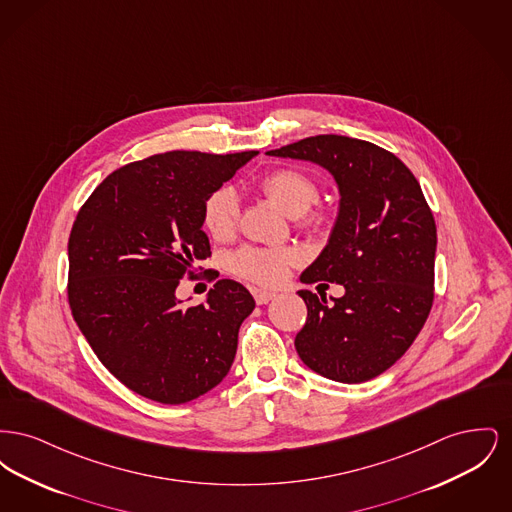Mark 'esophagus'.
I'll use <instances>...</instances> for the list:
<instances>
[{
  "mask_svg": "<svg viewBox=\"0 0 512 512\" xmlns=\"http://www.w3.org/2000/svg\"><path fill=\"white\" fill-rule=\"evenodd\" d=\"M253 297H255L257 305H267L270 299L276 297V293L265 292V290H253Z\"/></svg>",
  "mask_w": 512,
  "mask_h": 512,
  "instance_id": "esophagus-1",
  "label": "esophagus"
}]
</instances>
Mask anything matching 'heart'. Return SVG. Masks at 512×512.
<instances>
[{"mask_svg":"<svg viewBox=\"0 0 512 512\" xmlns=\"http://www.w3.org/2000/svg\"><path fill=\"white\" fill-rule=\"evenodd\" d=\"M259 188L301 224L318 226L320 213L307 209L318 199L317 180L299 169H276L259 180ZM240 219V201L232 188H219L203 203V224L215 240L234 236ZM297 261V253L288 247L244 245L230 257V270L259 286H276L284 280L288 268Z\"/></svg>","mask_w":512,"mask_h":512,"instance_id":"heart-1","label":"heart"}]
</instances>
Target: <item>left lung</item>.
I'll use <instances>...</instances> for the list:
<instances>
[{
	"instance_id": "1",
	"label": "left lung",
	"mask_w": 512,
	"mask_h": 512,
	"mask_svg": "<svg viewBox=\"0 0 512 512\" xmlns=\"http://www.w3.org/2000/svg\"><path fill=\"white\" fill-rule=\"evenodd\" d=\"M267 155L317 163L340 190L328 245L301 282H336L345 293L328 303L326 293L297 292L307 305L297 355L336 382L376 378L405 355L434 301L438 236L420 184L390 151L347 136H311Z\"/></svg>"
}]
</instances>
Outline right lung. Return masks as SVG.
Masks as SVG:
<instances>
[{"instance_id": "1", "label": "right lung", "mask_w": 512, "mask_h": 512, "mask_svg": "<svg viewBox=\"0 0 512 512\" xmlns=\"http://www.w3.org/2000/svg\"><path fill=\"white\" fill-rule=\"evenodd\" d=\"M255 155H151L111 172L78 211L69 305L99 361L128 390L188 403L234 363L238 330L255 309L251 293L224 278L205 303L184 307L176 288L194 261L211 257L205 199Z\"/></svg>"}]
</instances>
